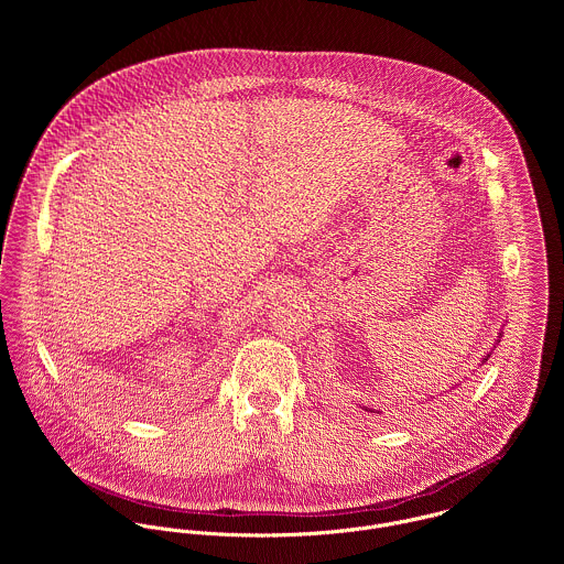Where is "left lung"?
<instances>
[{
	"instance_id": "obj_1",
	"label": "left lung",
	"mask_w": 564,
	"mask_h": 564,
	"mask_svg": "<svg viewBox=\"0 0 564 564\" xmlns=\"http://www.w3.org/2000/svg\"><path fill=\"white\" fill-rule=\"evenodd\" d=\"M501 329H503V325H501ZM501 329H499V332H497V338H495V340H492V347H490V349H488V351H486V354H484L482 356V360H480V362H486V360H488V358H490V354H492V349H495V345H497V343H499V338H501V336H503V334H501ZM456 387H458V384H452V387H449V391H452V389H456ZM443 393H447V389H445V391H443ZM443 393H441V395H443ZM432 398H434V395H430V398H427V400H425V402H430V400H432ZM356 405H358V408H362V410H365V412H371V414H382V410H380V408H378V405H367V403H356Z\"/></svg>"
}]
</instances>
